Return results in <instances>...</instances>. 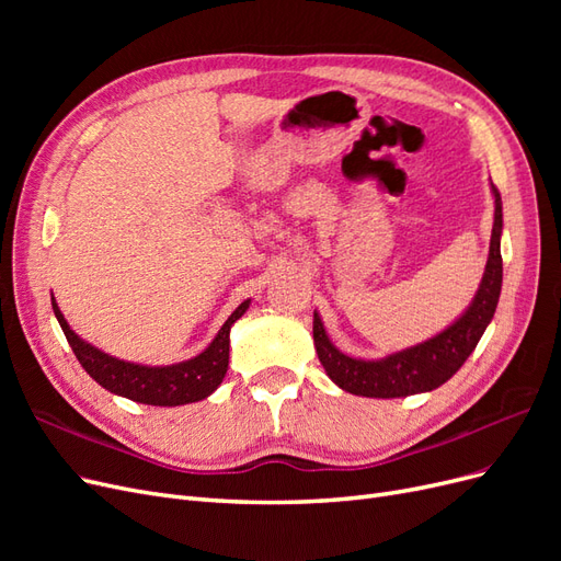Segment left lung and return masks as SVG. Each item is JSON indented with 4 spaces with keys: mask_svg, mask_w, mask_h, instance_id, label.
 <instances>
[{
    "mask_svg": "<svg viewBox=\"0 0 561 561\" xmlns=\"http://www.w3.org/2000/svg\"><path fill=\"white\" fill-rule=\"evenodd\" d=\"M494 229H491V245L480 290L474 295L468 311L458 318L445 332L412 348L386 355L381 360H358L339 351L325 334L320 316L313 313V344L316 353L325 367L328 377L353 396L365 398H404L414 393H426L451 379L468 355L478 346L480 336L494 318L501 283V231H503V206L501 194L494 184Z\"/></svg>",
    "mask_w": 561,
    "mask_h": 561,
    "instance_id": "obj_1",
    "label": "left lung"
}]
</instances>
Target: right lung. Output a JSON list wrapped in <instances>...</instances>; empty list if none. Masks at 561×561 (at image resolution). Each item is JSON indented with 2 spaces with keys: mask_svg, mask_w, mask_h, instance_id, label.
<instances>
[{
  "mask_svg": "<svg viewBox=\"0 0 561 561\" xmlns=\"http://www.w3.org/2000/svg\"><path fill=\"white\" fill-rule=\"evenodd\" d=\"M50 304H54V313L67 336V344L72 346L81 367L87 369L100 386L107 388L110 393L128 398L133 402L154 407H178L208 398L213 390L222 383L229 367V330L233 322L248 311L250 299L243 301L241 307L227 318L222 330L217 332L213 344L206 351L198 353L192 360L168 367L135 365L98 351L70 330L54 297H50Z\"/></svg>",
  "mask_w": 561,
  "mask_h": 561,
  "instance_id": "1",
  "label": "right lung"
}]
</instances>
